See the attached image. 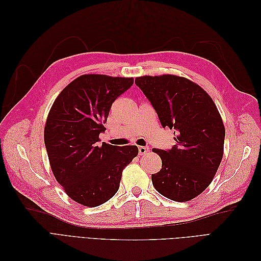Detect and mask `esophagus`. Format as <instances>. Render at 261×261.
<instances>
[{"mask_svg":"<svg viewBox=\"0 0 261 261\" xmlns=\"http://www.w3.org/2000/svg\"><path fill=\"white\" fill-rule=\"evenodd\" d=\"M148 151H149V148H148V147H145V146H140V147H138V152H139V154H140V155L146 154Z\"/></svg>","mask_w":261,"mask_h":261,"instance_id":"34e87169","label":"esophagus"}]
</instances>
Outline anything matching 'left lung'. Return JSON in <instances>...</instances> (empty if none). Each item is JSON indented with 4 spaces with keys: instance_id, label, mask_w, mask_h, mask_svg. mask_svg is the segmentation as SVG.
<instances>
[{
    "instance_id": "obj_1",
    "label": "left lung",
    "mask_w": 261,
    "mask_h": 261,
    "mask_svg": "<svg viewBox=\"0 0 261 261\" xmlns=\"http://www.w3.org/2000/svg\"><path fill=\"white\" fill-rule=\"evenodd\" d=\"M162 127L174 129L176 144L153 149L162 169L151 175L154 188L174 201L201 194L215 177L223 156L225 129L209 94L200 86L174 75L137 77Z\"/></svg>"
}]
</instances>
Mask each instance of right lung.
Listing matches in <instances>:
<instances>
[{"label": "right lung", "instance_id": "1", "mask_svg": "<svg viewBox=\"0 0 261 261\" xmlns=\"http://www.w3.org/2000/svg\"><path fill=\"white\" fill-rule=\"evenodd\" d=\"M133 78L83 75L55 99L44 127L53 174L66 194L86 207L107 202L120 187L123 169L137 146H98L112 103L129 89Z\"/></svg>", "mask_w": 261, "mask_h": 261}]
</instances>
